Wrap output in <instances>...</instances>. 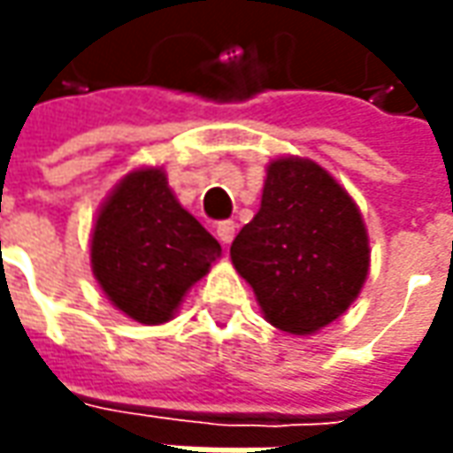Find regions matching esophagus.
I'll use <instances>...</instances> for the list:
<instances>
[{"label":"esophagus","mask_w":453,"mask_h":453,"mask_svg":"<svg viewBox=\"0 0 453 453\" xmlns=\"http://www.w3.org/2000/svg\"><path fill=\"white\" fill-rule=\"evenodd\" d=\"M234 234H236L234 221H219V224H217V236H219V242H221L224 247H229V244H232Z\"/></svg>","instance_id":"34e87169"}]
</instances>
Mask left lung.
<instances>
[{"label":"left lung","mask_w":453,"mask_h":453,"mask_svg":"<svg viewBox=\"0 0 453 453\" xmlns=\"http://www.w3.org/2000/svg\"><path fill=\"white\" fill-rule=\"evenodd\" d=\"M232 262L274 327L310 335L356 300L371 250L356 201L325 168L277 158L259 211L232 242Z\"/></svg>","instance_id":"1"}]
</instances>
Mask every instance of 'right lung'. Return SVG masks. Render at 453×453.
Returning <instances> with one entry per match:
<instances>
[{
	"label": "right lung",
	"mask_w": 453,
	"mask_h": 453,
	"mask_svg": "<svg viewBox=\"0 0 453 453\" xmlns=\"http://www.w3.org/2000/svg\"><path fill=\"white\" fill-rule=\"evenodd\" d=\"M219 257V242L176 201L161 168L133 171L115 186L90 242L103 292L143 325L171 320L186 289Z\"/></svg>",
	"instance_id": "obj_1"
}]
</instances>
